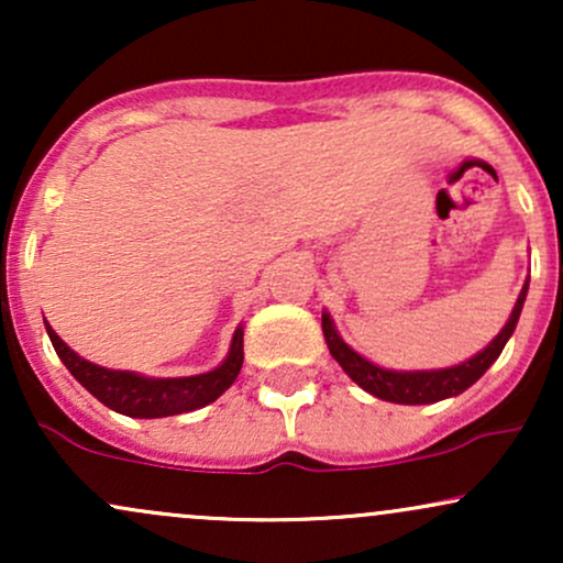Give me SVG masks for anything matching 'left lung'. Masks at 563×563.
<instances>
[{"label":"left lung","mask_w":563,"mask_h":563,"mask_svg":"<svg viewBox=\"0 0 563 563\" xmlns=\"http://www.w3.org/2000/svg\"><path fill=\"white\" fill-rule=\"evenodd\" d=\"M529 280L521 288L519 299H516L514 312L506 322L500 333L495 335L493 344H489L484 352L471 357L468 363H461L455 367H444V371H416V373H397V371H384V367L367 363L365 357H360L354 349H349L344 341L335 333L331 314H322V333H325V344L331 349L333 360L344 367V373L354 380L357 386H363L365 391H371L373 397L386 399V402L397 405H431L439 402V399L455 397V394L466 391L471 384H476L487 367L500 357L503 346L510 339V333L516 331V322H519L521 307H525Z\"/></svg>","instance_id":"1"}]
</instances>
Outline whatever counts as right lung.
Wrapping results in <instances>:
<instances>
[{"mask_svg": "<svg viewBox=\"0 0 563 563\" xmlns=\"http://www.w3.org/2000/svg\"><path fill=\"white\" fill-rule=\"evenodd\" d=\"M47 333L70 376L102 405L129 418H166L214 402L219 394L230 389L243 367V328L232 335L228 360L217 371L190 378H142L137 373L108 371L81 360L49 325Z\"/></svg>", "mask_w": 563, "mask_h": 563, "instance_id": "1", "label": "right lung"}]
</instances>
